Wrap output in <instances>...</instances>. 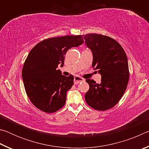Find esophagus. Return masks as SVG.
Here are the masks:
<instances>
[{"label":"esophagus","instance_id":"obj_1","mask_svg":"<svg viewBox=\"0 0 149 149\" xmlns=\"http://www.w3.org/2000/svg\"><path fill=\"white\" fill-rule=\"evenodd\" d=\"M84 81H85V79H84V78L78 76V75H76V76L74 77V84H78L79 83Z\"/></svg>","mask_w":149,"mask_h":149}]
</instances>
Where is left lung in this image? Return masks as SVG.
<instances>
[{
	"label": "left lung",
	"mask_w": 149,
	"mask_h": 149,
	"mask_svg": "<svg viewBox=\"0 0 149 149\" xmlns=\"http://www.w3.org/2000/svg\"><path fill=\"white\" fill-rule=\"evenodd\" d=\"M85 44L92 50L93 68L101 74V83L86 79L89 89L85 95L87 104L95 110L104 111L122 99L130 79L127 58L122 47L106 35L88 33Z\"/></svg>",
	"instance_id": "left-lung-1"
}]
</instances>
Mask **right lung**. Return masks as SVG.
I'll list each match as a JSON object with an SVG mask.
<instances>
[{
    "mask_svg": "<svg viewBox=\"0 0 149 149\" xmlns=\"http://www.w3.org/2000/svg\"><path fill=\"white\" fill-rule=\"evenodd\" d=\"M84 41L80 35L52 37L39 42L29 52L22 75L27 97L40 110L53 113L64 106L74 76H64L57 68L64 65L68 50Z\"/></svg>",
    "mask_w": 149,
    "mask_h": 149,
    "instance_id": "right-lung-1",
    "label": "right lung"
}]
</instances>
